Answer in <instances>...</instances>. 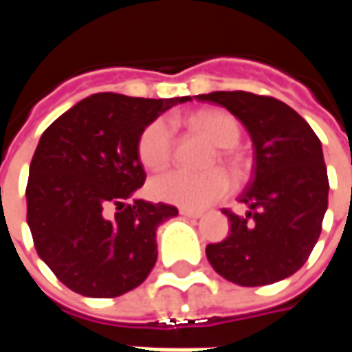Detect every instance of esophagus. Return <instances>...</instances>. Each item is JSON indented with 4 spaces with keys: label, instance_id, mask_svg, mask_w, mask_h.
I'll return each mask as SVG.
<instances>
[{
    "label": "esophagus",
    "instance_id": "esophagus-1",
    "mask_svg": "<svg viewBox=\"0 0 352 352\" xmlns=\"http://www.w3.org/2000/svg\"><path fill=\"white\" fill-rule=\"evenodd\" d=\"M179 213L183 214V217H188V219H199V217H201L199 211H190V209H181Z\"/></svg>",
    "mask_w": 352,
    "mask_h": 352
}]
</instances>
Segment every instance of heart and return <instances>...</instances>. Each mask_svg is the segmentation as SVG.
<instances>
[{"mask_svg":"<svg viewBox=\"0 0 352 352\" xmlns=\"http://www.w3.org/2000/svg\"><path fill=\"white\" fill-rule=\"evenodd\" d=\"M186 124L217 145L209 166L222 162L236 177L243 175L245 158L236 148L241 138V126L236 116L224 109H204L186 116ZM138 154L141 164L151 171L168 168L173 156V131L164 118L148 124L139 135ZM230 190L232 179L224 169L219 168L206 173L175 169L156 177L151 183V194L154 198L190 211L206 209L224 198Z\"/></svg>","mask_w":352,"mask_h":352,"instance_id":"obj_1","label":"heart"}]
</instances>
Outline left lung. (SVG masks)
<instances>
[{"label":"left lung","instance_id":"obj_1","mask_svg":"<svg viewBox=\"0 0 352 352\" xmlns=\"http://www.w3.org/2000/svg\"><path fill=\"white\" fill-rule=\"evenodd\" d=\"M241 120L254 146V175L239 201L245 217L224 209L230 236L207 245L213 270L241 287H262L296 273L309 258L328 209L322 145L287 103L251 92L196 96Z\"/></svg>","mask_w":352,"mask_h":352}]
</instances>
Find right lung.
I'll use <instances>...</instances> for the list:
<instances>
[{
    "mask_svg": "<svg viewBox=\"0 0 352 352\" xmlns=\"http://www.w3.org/2000/svg\"><path fill=\"white\" fill-rule=\"evenodd\" d=\"M190 100L94 94L43 131L30 164L28 226L39 258L73 292L116 298L148 277L156 230L179 211L126 204L145 183L138 141L164 111Z\"/></svg>",
    "mask_w": 352,
    "mask_h": 352,
    "instance_id": "1",
    "label": "right lung"
}]
</instances>
